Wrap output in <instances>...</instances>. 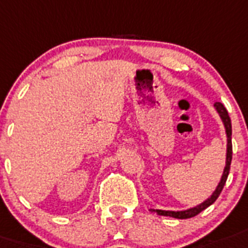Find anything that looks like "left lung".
<instances>
[{
	"label": "left lung",
	"mask_w": 248,
	"mask_h": 248,
	"mask_svg": "<svg viewBox=\"0 0 248 248\" xmlns=\"http://www.w3.org/2000/svg\"><path fill=\"white\" fill-rule=\"evenodd\" d=\"M214 107L217 109V112L219 113L220 118H222V122L224 124V128H226V135H227V155H226V166H224L223 175L220 178V182L218 184V186L216 188V190L213 191V194L204 201L203 203H201L199 205L194 208H190V209H185V211H161V209H150L151 212H156L159 216H166V217H172L178 218V219H186V218L195 217L197 214L201 213L202 211H204L205 208H208L209 205H212L214 202L217 201V198L219 197L220 191L223 189L224 184L227 182V178H228V174H230L231 169V161H232V124H231V118L228 116V112L224 108V106L220 103V102H216L214 103Z\"/></svg>",
	"instance_id": "obj_1"
}]
</instances>
